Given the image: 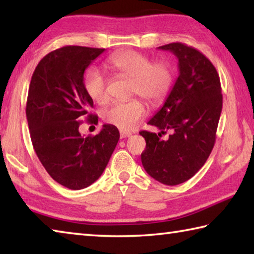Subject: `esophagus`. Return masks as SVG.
<instances>
[{
	"label": "esophagus",
	"instance_id": "obj_1",
	"mask_svg": "<svg viewBox=\"0 0 254 254\" xmlns=\"http://www.w3.org/2000/svg\"><path fill=\"white\" fill-rule=\"evenodd\" d=\"M132 134L131 132H127V131H121L120 132V136H121V139H124V137H127Z\"/></svg>",
	"mask_w": 254,
	"mask_h": 254
}]
</instances>
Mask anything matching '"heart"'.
Segmentation results:
<instances>
[{
  "label": "heart",
  "instance_id": "1",
  "mask_svg": "<svg viewBox=\"0 0 254 254\" xmlns=\"http://www.w3.org/2000/svg\"><path fill=\"white\" fill-rule=\"evenodd\" d=\"M106 65L115 74L131 79L130 94L139 95L148 104L156 106L165 100L171 88L174 72L169 64L165 62L152 63L147 55L135 50H124L107 58ZM84 87L94 102L103 103L109 100L106 79L100 71L89 69L84 76ZM145 114L143 103L133 98L124 103H117L105 112L107 123L121 131L133 130Z\"/></svg>",
  "mask_w": 254,
  "mask_h": 254
}]
</instances>
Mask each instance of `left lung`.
Returning <instances> with one entry per match:
<instances>
[{"label":"left lung","mask_w":254,"mask_h":254,"mask_svg":"<svg viewBox=\"0 0 254 254\" xmlns=\"http://www.w3.org/2000/svg\"><path fill=\"white\" fill-rule=\"evenodd\" d=\"M159 49L178 58L179 76L165 104L148 122L160 132H140L147 143L141 161L152 178L175 186L190 179L212 152L223 96L220 76L200 51L182 42ZM167 130L172 133L163 140Z\"/></svg>","instance_id":"left-lung-1"}]
</instances>
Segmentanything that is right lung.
<instances>
[{
  "mask_svg": "<svg viewBox=\"0 0 254 254\" xmlns=\"http://www.w3.org/2000/svg\"><path fill=\"white\" fill-rule=\"evenodd\" d=\"M104 50L66 46L51 51L38 64L29 86L25 114L34 151L51 178L74 190L101 177L120 139L112 124L94 136L79 133V120L98 122L91 113L84 72Z\"/></svg>",
  "mask_w": 254,
  "mask_h": 254,
  "instance_id": "right-lung-1",
  "label": "right lung"
}]
</instances>
